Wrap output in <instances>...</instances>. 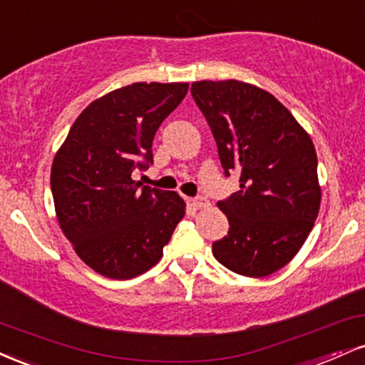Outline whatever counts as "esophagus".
<instances>
[{
    "label": "esophagus",
    "mask_w": 365,
    "mask_h": 365,
    "mask_svg": "<svg viewBox=\"0 0 365 365\" xmlns=\"http://www.w3.org/2000/svg\"><path fill=\"white\" fill-rule=\"evenodd\" d=\"M190 203H191V207H195V208L208 207V200L205 198V196H196V198H191Z\"/></svg>",
    "instance_id": "1"
}]
</instances>
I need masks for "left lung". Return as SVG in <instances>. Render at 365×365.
Returning <instances> with one entry per match:
<instances>
[{"label": "left lung", "mask_w": 365, "mask_h": 365, "mask_svg": "<svg viewBox=\"0 0 365 365\" xmlns=\"http://www.w3.org/2000/svg\"><path fill=\"white\" fill-rule=\"evenodd\" d=\"M225 178L241 173V190L218 201L229 232L213 256L230 272L267 277L297 255L319 212L318 157L295 118L272 93L237 80L195 81Z\"/></svg>", "instance_id": "obj_1"}]
</instances>
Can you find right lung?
<instances>
[{
  "instance_id": "obj_1",
  "label": "right lung",
  "mask_w": 365,
  "mask_h": 365,
  "mask_svg": "<svg viewBox=\"0 0 365 365\" xmlns=\"http://www.w3.org/2000/svg\"><path fill=\"white\" fill-rule=\"evenodd\" d=\"M187 83H133L97 98L73 123L51 169L56 215L76 255L97 273L128 280L164 255L184 217L178 192L141 186L152 141Z\"/></svg>"
}]
</instances>
